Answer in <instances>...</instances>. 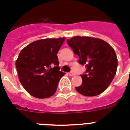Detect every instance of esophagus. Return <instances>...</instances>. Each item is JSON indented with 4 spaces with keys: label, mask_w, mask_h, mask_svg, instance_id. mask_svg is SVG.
<instances>
[{
    "label": "esophagus",
    "mask_w": 130,
    "mask_h": 130,
    "mask_svg": "<svg viewBox=\"0 0 130 130\" xmlns=\"http://www.w3.org/2000/svg\"><path fill=\"white\" fill-rule=\"evenodd\" d=\"M68 75H70V76H73V75H75V72H73V71H71L70 72H69L68 73Z\"/></svg>",
    "instance_id": "1"
}]
</instances>
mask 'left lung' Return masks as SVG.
<instances>
[{
  "instance_id": "left-lung-1",
  "label": "left lung",
  "mask_w": 130,
  "mask_h": 130,
  "mask_svg": "<svg viewBox=\"0 0 130 130\" xmlns=\"http://www.w3.org/2000/svg\"><path fill=\"white\" fill-rule=\"evenodd\" d=\"M67 43L79 56L78 62L85 65V72L81 75L82 85L75 87L85 96H94L106 90L117 72L118 60L114 49L100 39L75 36Z\"/></svg>"
}]
</instances>
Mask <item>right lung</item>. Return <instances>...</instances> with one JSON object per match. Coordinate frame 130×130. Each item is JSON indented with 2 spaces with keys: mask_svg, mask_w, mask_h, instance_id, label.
Wrapping results in <instances>:
<instances>
[{
  "mask_svg": "<svg viewBox=\"0 0 130 130\" xmlns=\"http://www.w3.org/2000/svg\"><path fill=\"white\" fill-rule=\"evenodd\" d=\"M65 38L43 39L32 42L21 50L16 60L19 81L30 94L49 98L56 92L64 73L60 71L57 53Z\"/></svg>",
  "mask_w": 130,
  "mask_h": 130,
  "instance_id": "obj_1",
  "label": "right lung"
}]
</instances>
